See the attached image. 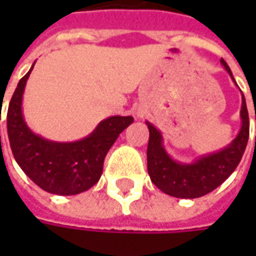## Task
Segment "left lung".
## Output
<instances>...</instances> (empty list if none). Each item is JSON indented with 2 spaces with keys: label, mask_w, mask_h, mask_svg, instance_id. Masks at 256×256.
Here are the masks:
<instances>
[{
  "label": "left lung",
  "mask_w": 256,
  "mask_h": 256,
  "mask_svg": "<svg viewBox=\"0 0 256 256\" xmlns=\"http://www.w3.org/2000/svg\"><path fill=\"white\" fill-rule=\"evenodd\" d=\"M221 64L235 82L228 64L224 60H221ZM146 125L150 130L146 160L151 181L165 194L184 200L200 198L218 188L238 166L250 138V116L244 94L241 130L234 141L216 152L202 155L201 158L191 164L178 162L172 160L164 148L161 132L151 122L146 121Z\"/></svg>",
  "instance_id": "left-lung-1"
}]
</instances>
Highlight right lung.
Here are the masks:
<instances>
[{"label":"right lung","mask_w":256,"mask_h":256,"mask_svg":"<svg viewBox=\"0 0 256 256\" xmlns=\"http://www.w3.org/2000/svg\"><path fill=\"white\" fill-rule=\"evenodd\" d=\"M31 70L20 80L6 112L10 145L16 164L44 191L76 195L100 181L105 155L120 134L134 122L132 116H110L88 136L74 142H56L34 134L22 115V95Z\"/></svg>","instance_id":"obj_1"}]
</instances>
